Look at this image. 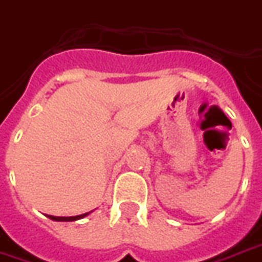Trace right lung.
Instances as JSON below:
<instances>
[{"label":"right lung","mask_w":262,"mask_h":262,"mask_svg":"<svg viewBox=\"0 0 262 262\" xmlns=\"http://www.w3.org/2000/svg\"><path fill=\"white\" fill-rule=\"evenodd\" d=\"M86 215H89V212H88V213H83V215H78V216H51V215H49V217L53 219V221H58V222H72V221L82 219V217L86 216Z\"/></svg>","instance_id":"add662e5"}]
</instances>
